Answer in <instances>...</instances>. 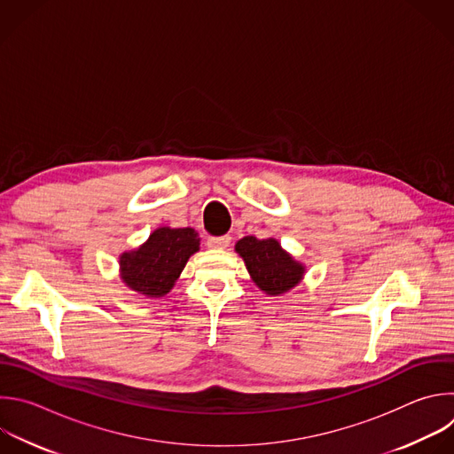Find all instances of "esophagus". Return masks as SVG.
I'll return each mask as SVG.
<instances>
[{
  "mask_svg": "<svg viewBox=\"0 0 454 454\" xmlns=\"http://www.w3.org/2000/svg\"><path fill=\"white\" fill-rule=\"evenodd\" d=\"M231 242L230 235H223V237H212L208 239V247L210 249H226Z\"/></svg>",
  "mask_w": 454,
  "mask_h": 454,
  "instance_id": "34e87169",
  "label": "esophagus"
}]
</instances>
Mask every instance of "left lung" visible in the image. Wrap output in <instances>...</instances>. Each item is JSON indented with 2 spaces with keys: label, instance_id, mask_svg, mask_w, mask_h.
<instances>
[{
  "label": "left lung",
  "instance_id": "1",
  "mask_svg": "<svg viewBox=\"0 0 454 454\" xmlns=\"http://www.w3.org/2000/svg\"><path fill=\"white\" fill-rule=\"evenodd\" d=\"M235 251L244 260L253 283L267 295H283L305 278V263L295 260L272 237H244L235 244Z\"/></svg>",
  "mask_w": 454,
  "mask_h": 454
}]
</instances>
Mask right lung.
<instances>
[{
    "label": "right lung",
    "instance_id": "right-lung-1",
    "mask_svg": "<svg viewBox=\"0 0 454 454\" xmlns=\"http://www.w3.org/2000/svg\"><path fill=\"white\" fill-rule=\"evenodd\" d=\"M200 233L194 228L160 226L135 249L119 254V278L145 297L171 292L189 258L200 251Z\"/></svg>",
    "mask_w": 454,
    "mask_h": 454
}]
</instances>
